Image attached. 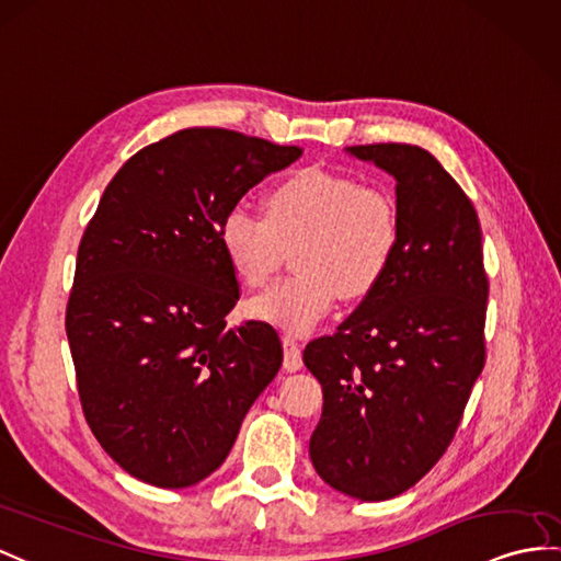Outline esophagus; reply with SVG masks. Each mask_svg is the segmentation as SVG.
<instances>
[{
    "mask_svg": "<svg viewBox=\"0 0 561 561\" xmlns=\"http://www.w3.org/2000/svg\"><path fill=\"white\" fill-rule=\"evenodd\" d=\"M283 368L285 371H299L302 368V350H299V343L293 335H283Z\"/></svg>",
    "mask_w": 561,
    "mask_h": 561,
    "instance_id": "1",
    "label": "esophagus"
}]
</instances>
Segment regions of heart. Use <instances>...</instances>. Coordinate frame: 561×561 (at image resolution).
<instances>
[{
  "label": "heart",
  "mask_w": 561,
  "mask_h": 561,
  "mask_svg": "<svg viewBox=\"0 0 561 561\" xmlns=\"http://www.w3.org/2000/svg\"><path fill=\"white\" fill-rule=\"evenodd\" d=\"M218 244L236 278L254 290L297 248V276L252 299L248 309L259 321L302 335L343 295L359 302L383 285L402 248V218L386 187L309 167L271 185L264 214L242 204L228 209Z\"/></svg>",
  "instance_id": "b5f03b06"
}]
</instances>
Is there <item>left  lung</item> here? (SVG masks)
<instances>
[{"mask_svg": "<svg viewBox=\"0 0 561 561\" xmlns=\"http://www.w3.org/2000/svg\"><path fill=\"white\" fill-rule=\"evenodd\" d=\"M347 152L398 183L402 248L383 285L305 347L323 388L309 457L331 488L380 502L421 481L455 438L485 364L488 276L478 214L438 159L400 142Z\"/></svg>", "mask_w": 561, "mask_h": 561, "instance_id": "1", "label": "left lung"}]
</instances>
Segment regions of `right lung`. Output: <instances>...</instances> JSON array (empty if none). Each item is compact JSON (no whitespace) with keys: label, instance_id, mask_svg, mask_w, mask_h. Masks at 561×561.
Listing matches in <instances>:
<instances>
[{"label":"right lung","instance_id":"add662e5","mask_svg":"<svg viewBox=\"0 0 561 561\" xmlns=\"http://www.w3.org/2000/svg\"><path fill=\"white\" fill-rule=\"evenodd\" d=\"M302 149L185 128L133 154L80 240L66 335L83 414L123 471L187 488L221 467L283 364L268 323L226 325L240 288L218 224Z\"/></svg>","mask_w":561,"mask_h":561}]
</instances>
